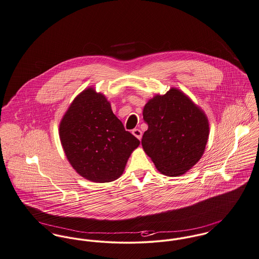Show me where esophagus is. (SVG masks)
Segmentation results:
<instances>
[{
  "label": "esophagus",
  "instance_id": "esophagus-1",
  "mask_svg": "<svg viewBox=\"0 0 259 259\" xmlns=\"http://www.w3.org/2000/svg\"><path fill=\"white\" fill-rule=\"evenodd\" d=\"M133 135L136 137V138H138V139H140L141 138V136H142V133H141V131L140 130H138V128H135V130H133Z\"/></svg>",
  "mask_w": 259,
  "mask_h": 259
}]
</instances>
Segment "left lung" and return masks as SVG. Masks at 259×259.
I'll use <instances>...</instances> for the list:
<instances>
[{
	"label": "left lung",
	"instance_id": "8db88e82",
	"mask_svg": "<svg viewBox=\"0 0 259 259\" xmlns=\"http://www.w3.org/2000/svg\"><path fill=\"white\" fill-rule=\"evenodd\" d=\"M148 130L141 144L157 170L177 177L188 172L204 152L209 124L204 113L183 92L172 88L143 109Z\"/></svg>",
	"mask_w": 259,
	"mask_h": 259
}]
</instances>
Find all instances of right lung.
Returning a JSON list of instances; mask_svg holds the SVG:
<instances>
[{"label":"right lung","instance_id":"obj_1","mask_svg":"<svg viewBox=\"0 0 259 259\" xmlns=\"http://www.w3.org/2000/svg\"><path fill=\"white\" fill-rule=\"evenodd\" d=\"M60 138L72 168L95 183L121 177L140 141L114 114L105 96L88 88L69 106L60 124Z\"/></svg>","mask_w":259,"mask_h":259}]
</instances>
